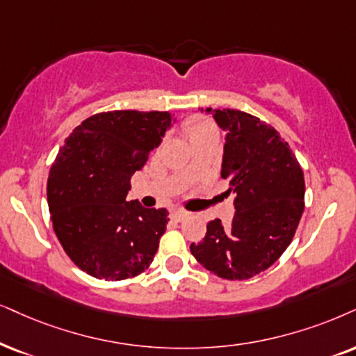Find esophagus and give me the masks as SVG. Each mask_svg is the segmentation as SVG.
Here are the masks:
<instances>
[{
	"instance_id": "1",
	"label": "esophagus",
	"mask_w": 356,
	"mask_h": 356,
	"mask_svg": "<svg viewBox=\"0 0 356 356\" xmlns=\"http://www.w3.org/2000/svg\"><path fill=\"white\" fill-rule=\"evenodd\" d=\"M188 217V213L187 211H184V210H174L172 213H170V218L174 220V222H184V220H186Z\"/></svg>"
}]
</instances>
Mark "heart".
I'll return each mask as SVG.
<instances>
[{
	"label": "heart",
	"instance_id": "1",
	"mask_svg": "<svg viewBox=\"0 0 356 356\" xmlns=\"http://www.w3.org/2000/svg\"><path fill=\"white\" fill-rule=\"evenodd\" d=\"M182 129H184V133L188 136V139L192 141L193 138H197V136H200V134L215 129V126L211 124L209 120L202 118V116H191V118H187L186 121H184Z\"/></svg>",
	"mask_w": 356,
	"mask_h": 356
}]
</instances>
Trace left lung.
Segmentation results:
<instances>
[{"mask_svg": "<svg viewBox=\"0 0 356 356\" xmlns=\"http://www.w3.org/2000/svg\"><path fill=\"white\" fill-rule=\"evenodd\" d=\"M227 131L222 177L235 193V217L207 225L191 253L215 276L245 281L266 271L291 245L304 211V172L294 152L266 121L240 110H211Z\"/></svg>", "mask_w": 356, "mask_h": 356, "instance_id": "1", "label": "left lung"}]
</instances>
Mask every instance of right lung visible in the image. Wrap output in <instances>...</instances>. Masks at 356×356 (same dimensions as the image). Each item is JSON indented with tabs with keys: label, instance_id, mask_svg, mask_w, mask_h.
<instances>
[{
	"label": "right lung",
	"instance_id": "add662e5",
	"mask_svg": "<svg viewBox=\"0 0 356 356\" xmlns=\"http://www.w3.org/2000/svg\"><path fill=\"white\" fill-rule=\"evenodd\" d=\"M170 123L168 111H103L82 121L58 151L47 179L52 227L90 276L123 281L154 259L169 211L126 202V195L131 175L145 168Z\"/></svg>",
	"mask_w": 356,
	"mask_h": 356
}]
</instances>
